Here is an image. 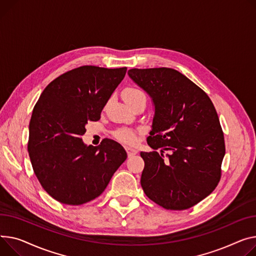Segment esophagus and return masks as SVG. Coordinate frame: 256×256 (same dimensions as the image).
Masks as SVG:
<instances>
[{"mask_svg": "<svg viewBox=\"0 0 256 256\" xmlns=\"http://www.w3.org/2000/svg\"><path fill=\"white\" fill-rule=\"evenodd\" d=\"M126 152H128V156L130 158V156H134V154H137L138 153V150L137 149H134V148H132V147H126Z\"/></svg>", "mask_w": 256, "mask_h": 256, "instance_id": "esophagus-1", "label": "esophagus"}]
</instances>
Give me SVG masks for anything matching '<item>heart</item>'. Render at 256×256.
I'll return each instance as SVG.
<instances>
[{"instance_id":"heart-1","label":"heart","mask_w":256,"mask_h":256,"mask_svg":"<svg viewBox=\"0 0 256 256\" xmlns=\"http://www.w3.org/2000/svg\"><path fill=\"white\" fill-rule=\"evenodd\" d=\"M122 96L128 105L142 98L146 100L145 92L137 88H128L126 90H124ZM114 136L119 141H122L128 144H134L136 140H137V136H136V134L130 128H119L114 132Z\"/></svg>"}]
</instances>
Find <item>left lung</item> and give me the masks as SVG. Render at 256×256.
Returning a JSON list of instances; mask_svg holds the SVG:
<instances>
[{"mask_svg":"<svg viewBox=\"0 0 256 256\" xmlns=\"http://www.w3.org/2000/svg\"><path fill=\"white\" fill-rule=\"evenodd\" d=\"M128 74L154 104L147 138L154 151L140 153L145 162L142 188L164 209L192 208L215 190L226 154L212 100L192 80L170 68L130 69ZM164 150L170 152L168 159L163 158Z\"/></svg>","mask_w":256,"mask_h":256,"instance_id":"1","label":"left lung"}]
</instances>
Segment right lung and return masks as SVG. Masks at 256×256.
<instances>
[{
	"instance_id": "add662e5",
	"label": "right lung",
	"mask_w": 256,
	"mask_h": 256,
	"mask_svg": "<svg viewBox=\"0 0 256 256\" xmlns=\"http://www.w3.org/2000/svg\"><path fill=\"white\" fill-rule=\"evenodd\" d=\"M126 73V66L76 68L51 81L34 107L30 160L43 188L60 202L76 206L94 200L126 160L124 148L111 139L96 147L81 139Z\"/></svg>"
}]
</instances>
